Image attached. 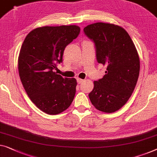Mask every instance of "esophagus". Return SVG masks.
<instances>
[{"label":"esophagus","mask_w":157,"mask_h":157,"mask_svg":"<svg viewBox=\"0 0 157 157\" xmlns=\"http://www.w3.org/2000/svg\"><path fill=\"white\" fill-rule=\"evenodd\" d=\"M83 79H81V78H77V82H78V84H81V83L83 82Z\"/></svg>","instance_id":"34e87169"}]
</instances>
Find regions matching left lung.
<instances>
[{"instance_id":"left-lung-1","label":"left lung","mask_w":157,"mask_h":157,"mask_svg":"<svg viewBox=\"0 0 157 157\" xmlns=\"http://www.w3.org/2000/svg\"><path fill=\"white\" fill-rule=\"evenodd\" d=\"M83 31L95 43L98 62L107 66L105 76L94 82L90 101L101 112L114 113L125 105L135 89L140 69L139 54L122 27L96 22Z\"/></svg>"}]
</instances>
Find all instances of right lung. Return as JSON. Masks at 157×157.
<instances>
[{
    "mask_svg": "<svg viewBox=\"0 0 157 157\" xmlns=\"http://www.w3.org/2000/svg\"><path fill=\"white\" fill-rule=\"evenodd\" d=\"M79 33L77 25L40 27L22 43L18 56L20 80L32 102L47 114H59L74 98L76 79L63 78L54 70L62 62L65 47Z\"/></svg>",
    "mask_w": 157,
    "mask_h": 157,
    "instance_id": "obj_1",
    "label": "right lung"
}]
</instances>
